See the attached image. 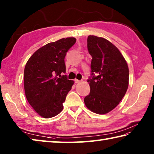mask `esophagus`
I'll return each mask as SVG.
<instances>
[{"mask_svg":"<svg viewBox=\"0 0 154 154\" xmlns=\"http://www.w3.org/2000/svg\"><path fill=\"white\" fill-rule=\"evenodd\" d=\"M81 82V81H79V80H78V79H75V83H80Z\"/></svg>","mask_w":154,"mask_h":154,"instance_id":"obj_1","label":"esophagus"}]
</instances>
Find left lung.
I'll return each instance as SVG.
<instances>
[{
    "label": "left lung",
    "mask_w": 154,
    "mask_h": 154,
    "mask_svg": "<svg viewBox=\"0 0 154 154\" xmlns=\"http://www.w3.org/2000/svg\"><path fill=\"white\" fill-rule=\"evenodd\" d=\"M88 49L92 57L93 77L88 81L90 93L84 102L93 112L105 114L116 108L125 96L129 80L128 65L119 50L104 38L89 35Z\"/></svg>",
    "instance_id": "1"
}]
</instances>
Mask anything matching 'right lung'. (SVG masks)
I'll return each mask as SVG.
<instances>
[{
    "label": "right lung",
    "instance_id": "1",
    "mask_svg": "<svg viewBox=\"0 0 154 154\" xmlns=\"http://www.w3.org/2000/svg\"><path fill=\"white\" fill-rule=\"evenodd\" d=\"M76 42L75 38H62L41 47L25 66L24 89L26 98L39 115L49 119L58 115L74 82L66 79L65 57Z\"/></svg>",
    "mask_w": 154,
    "mask_h": 154
}]
</instances>
